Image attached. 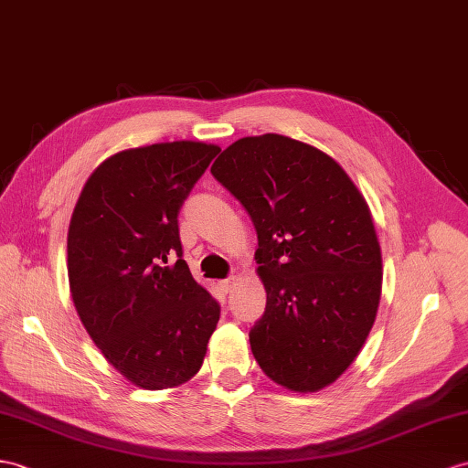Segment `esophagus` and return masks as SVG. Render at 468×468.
Masks as SVG:
<instances>
[{
    "label": "esophagus",
    "mask_w": 468,
    "mask_h": 468,
    "mask_svg": "<svg viewBox=\"0 0 468 468\" xmlns=\"http://www.w3.org/2000/svg\"><path fill=\"white\" fill-rule=\"evenodd\" d=\"M234 286H236V276H230V278H226V280L220 282V288H222L226 293L232 292Z\"/></svg>",
    "instance_id": "esophagus-1"
}]
</instances>
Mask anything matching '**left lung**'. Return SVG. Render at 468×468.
I'll return each mask as SVG.
<instances>
[{"mask_svg":"<svg viewBox=\"0 0 468 468\" xmlns=\"http://www.w3.org/2000/svg\"><path fill=\"white\" fill-rule=\"evenodd\" d=\"M210 173L258 232L266 312L250 332L258 366L295 393L332 385L366 344L381 300V248L366 198L337 161L283 134L244 136Z\"/></svg>","mask_w":468,"mask_h":468,"instance_id":"left-lung-1","label":"left lung"}]
</instances>
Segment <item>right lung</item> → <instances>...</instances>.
<instances>
[{"mask_svg": "<svg viewBox=\"0 0 468 468\" xmlns=\"http://www.w3.org/2000/svg\"><path fill=\"white\" fill-rule=\"evenodd\" d=\"M220 153L197 141L127 148L85 182L67 234L75 310L124 379L148 391L195 378L220 305L182 260L178 210ZM179 260L166 267L167 258Z\"/></svg>", "mask_w": 468, "mask_h": 468, "instance_id": "right-lung-1", "label": "right lung"}]
</instances>
